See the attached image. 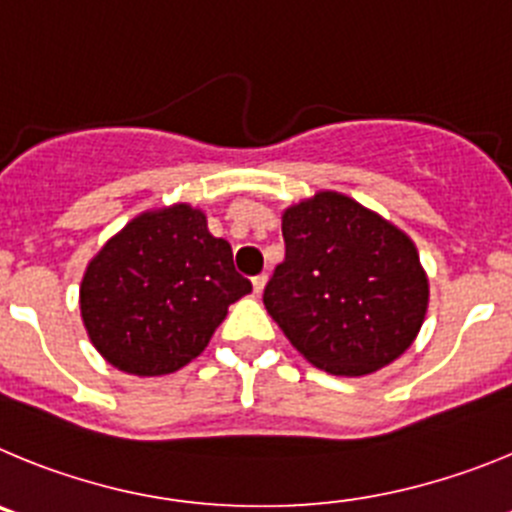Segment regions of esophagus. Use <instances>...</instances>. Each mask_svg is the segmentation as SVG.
Instances as JSON below:
<instances>
[{
  "mask_svg": "<svg viewBox=\"0 0 512 512\" xmlns=\"http://www.w3.org/2000/svg\"><path fill=\"white\" fill-rule=\"evenodd\" d=\"M265 283H267L265 275H257V278H252V293H255V296H260L262 290H265Z\"/></svg>",
  "mask_w": 512,
  "mask_h": 512,
  "instance_id": "1",
  "label": "esophagus"
}]
</instances>
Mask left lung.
<instances>
[{"label":"left lung","instance_id":"1","mask_svg":"<svg viewBox=\"0 0 512 512\" xmlns=\"http://www.w3.org/2000/svg\"><path fill=\"white\" fill-rule=\"evenodd\" d=\"M280 222L285 260L262 301L313 367L372 375L416 342L428 275L403 229L339 191H316Z\"/></svg>","mask_w":512,"mask_h":512}]
</instances>
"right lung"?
I'll return each instance as SVG.
<instances>
[{
  "instance_id": "add662e5",
  "label": "right lung",
  "mask_w": 512,
  "mask_h": 512,
  "mask_svg": "<svg viewBox=\"0 0 512 512\" xmlns=\"http://www.w3.org/2000/svg\"><path fill=\"white\" fill-rule=\"evenodd\" d=\"M250 290L204 211L170 204L142 211L107 239L86 265L78 303L109 365L160 377L199 357L229 306Z\"/></svg>"
}]
</instances>
